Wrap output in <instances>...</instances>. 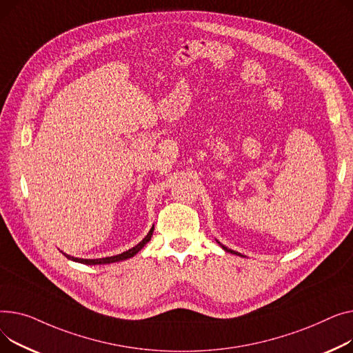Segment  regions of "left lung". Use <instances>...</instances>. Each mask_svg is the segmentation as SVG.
<instances>
[{"label":"left lung","instance_id":"left-lung-1","mask_svg":"<svg viewBox=\"0 0 353 353\" xmlns=\"http://www.w3.org/2000/svg\"><path fill=\"white\" fill-rule=\"evenodd\" d=\"M216 242H218V243H219V245L222 246V250H223V251H226V252H230V254H234V255H239V256H243V255H241L239 252H236V251H232V250H230V248H226V246H225V245H222V243H221L219 241H216Z\"/></svg>","mask_w":353,"mask_h":353}]
</instances>
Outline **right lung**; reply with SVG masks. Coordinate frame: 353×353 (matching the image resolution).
I'll list each match as a JSON object with an SVG mask.
<instances>
[{"instance_id":"add662e5","label":"right lung","mask_w":353,"mask_h":353,"mask_svg":"<svg viewBox=\"0 0 353 353\" xmlns=\"http://www.w3.org/2000/svg\"><path fill=\"white\" fill-rule=\"evenodd\" d=\"M152 232H154V226L150 230L148 235L145 236L138 245H135L134 248H131V250L122 252V254H118V255H114V256H107V258H98V259H84V258H75V256H71L68 254H64L68 259L74 261V262H79V263H84V265H107V263H114V262H119V261H125V259H130L132 258L134 255H137L142 248L147 245L150 241H151V236H152Z\"/></svg>"}]
</instances>
